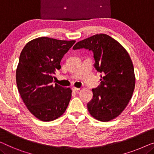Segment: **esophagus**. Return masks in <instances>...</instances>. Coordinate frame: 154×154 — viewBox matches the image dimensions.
Instances as JSON below:
<instances>
[{
	"label": "esophagus",
	"mask_w": 154,
	"mask_h": 154,
	"mask_svg": "<svg viewBox=\"0 0 154 154\" xmlns=\"http://www.w3.org/2000/svg\"><path fill=\"white\" fill-rule=\"evenodd\" d=\"M72 90L73 91H75V92H77L78 91L80 90V88H76V87H72Z\"/></svg>",
	"instance_id": "1"
}]
</instances>
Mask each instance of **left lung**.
Returning a JSON list of instances; mask_svg holds the SVG:
<instances>
[{"mask_svg": "<svg viewBox=\"0 0 154 154\" xmlns=\"http://www.w3.org/2000/svg\"><path fill=\"white\" fill-rule=\"evenodd\" d=\"M82 48L93 52L94 67L103 75L100 84L92 90L88 110L97 120L111 121L120 116L131 99L136 83L131 59L120 43L105 34L80 41L72 49Z\"/></svg>", "mask_w": 154, "mask_h": 154, "instance_id": "8db88e82", "label": "left lung"}]
</instances>
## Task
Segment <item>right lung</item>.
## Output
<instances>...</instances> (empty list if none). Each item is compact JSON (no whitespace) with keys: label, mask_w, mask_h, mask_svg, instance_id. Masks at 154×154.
<instances>
[{"label":"right lung","mask_w":154,"mask_h":154,"mask_svg":"<svg viewBox=\"0 0 154 154\" xmlns=\"http://www.w3.org/2000/svg\"><path fill=\"white\" fill-rule=\"evenodd\" d=\"M75 41L39 37L25 45L20 54L16 79L20 97L36 118L50 122L59 118L69 104L72 91L53 84V75Z\"/></svg>","instance_id":"right-lung-1"}]
</instances>
